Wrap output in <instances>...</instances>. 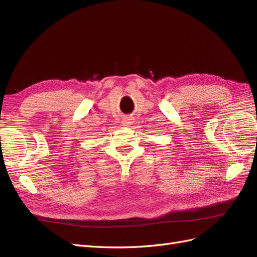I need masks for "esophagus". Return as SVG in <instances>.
<instances>
[{"label": "esophagus", "instance_id": "34e87169", "mask_svg": "<svg viewBox=\"0 0 257 257\" xmlns=\"http://www.w3.org/2000/svg\"><path fill=\"white\" fill-rule=\"evenodd\" d=\"M122 123H123V125L127 126V125H130V124L132 123V119H131V118H125V119H123Z\"/></svg>", "mask_w": 257, "mask_h": 257}]
</instances>
